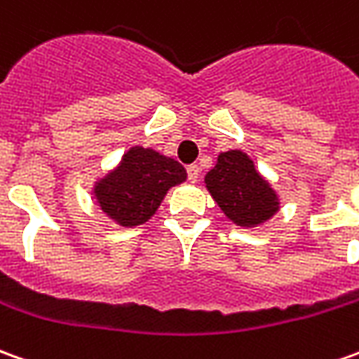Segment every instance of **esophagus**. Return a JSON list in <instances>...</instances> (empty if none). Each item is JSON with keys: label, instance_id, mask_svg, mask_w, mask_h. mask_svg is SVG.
I'll list each match as a JSON object with an SVG mask.
<instances>
[{"label": "esophagus", "instance_id": "obj_1", "mask_svg": "<svg viewBox=\"0 0 359 359\" xmlns=\"http://www.w3.org/2000/svg\"><path fill=\"white\" fill-rule=\"evenodd\" d=\"M187 172L190 182H198V179H200V167L198 165H188Z\"/></svg>", "mask_w": 359, "mask_h": 359}]
</instances>
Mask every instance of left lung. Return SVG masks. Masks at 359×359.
Instances as JSON below:
<instances>
[{"label":"left lung","instance_id":"obj_1","mask_svg":"<svg viewBox=\"0 0 359 359\" xmlns=\"http://www.w3.org/2000/svg\"><path fill=\"white\" fill-rule=\"evenodd\" d=\"M204 182L227 219L245 229L262 225L280 210L276 190L241 149L217 155V163Z\"/></svg>","mask_w":359,"mask_h":359}]
</instances>
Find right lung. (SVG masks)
Instances as JSON below:
<instances>
[{"mask_svg":"<svg viewBox=\"0 0 359 359\" xmlns=\"http://www.w3.org/2000/svg\"><path fill=\"white\" fill-rule=\"evenodd\" d=\"M184 180L187 171L179 161L134 145L122 155L118 167L95 182L93 196L104 215L120 227H136L151 219L169 188Z\"/></svg>","mask_w":359,"mask_h":359,"instance_id":"obj_1","label":"right lung"}]
</instances>
